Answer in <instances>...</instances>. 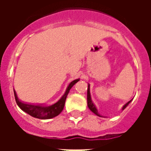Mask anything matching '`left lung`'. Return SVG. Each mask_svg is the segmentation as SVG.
I'll return each mask as SVG.
<instances>
[{
    "label": "left lung",
    "instance_id": "left-lung-1",
    "mask_svg": "<svg viewBox=\"0 0 151 151\" xmlns=\"http://www.w3.org/2000/svg\"><path fill=\"white\" fill-rule=\"evenodd\" d=\"M130 103V101H129L127 104L124 105V107L122 108V110H124V108H126L127 106L129 105V104ZM87 105H88V108H90V110L92 111V112H94L95 115H97L99 116H100V115L98 112V110H97V108L95 106V104H93V102L91 100V93H90V85L88 84V89H87Z\"/></svg>",
    "mask_w": 151,
    "mask_h": 151
}]
</instances>
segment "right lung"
<instances>
[{
    "label": "right lung",
    "mask_w": 151,
    "mask_h": 151,
    "mask_svg": "<svg viewBox=\"0 0 151 151\" xmlns=\"http://www.w3.org/2000/svg\"><path fill=\"white\" fill-rule=\"evenodd\" d=\"M79 79H76L69 83L68 87L66 89L65 94L62 95V97L58 101L55 103L54 104L50 105V106H44L42 104H27V103H22L18 99L16 91H14V97L16 103L19 108H21L22 111L29 114L30 116L38 119H42V120H47V119H51L53 117L58 116L61 111L63 108L65 107L66 98L69 94L70 89L72 88L73 86L78 82Z\"/></svg>",
    "instance_id": "1"
}]
</instances>
